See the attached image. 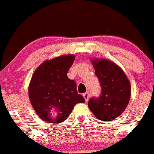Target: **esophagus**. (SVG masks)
Instances as JSON below:
<instances>
[{"mask_svg": "<svg viewBox=\"0 0 154 154\" xmlns=\"http://www.w3.org/2000/svg\"><path fill=\"white\" fill-rule=\"evenodd\" d=\"M83 97H84V98H85V100H86V101L88 102V99H89V93H88V91H87V92L84 93V94H83Z\"/></svg>", "mask_w": 154, "mask_h": 154, "instance_id": "obj_1", "label": "esophagus"}]
</instances>
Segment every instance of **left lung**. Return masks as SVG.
<instances>
[{
	"label": "left lung",
	"mask_w": 154,
	"mask_h": 154,
	"mask_svg": "<svg viewBox=\"0 0 154 154\" xmlns=\"http://www.w3.org/2000/svg\"><path fill=\"white\" fill-rule=\"evenodd\" d=\"M95 74L101 86V94L91 98L88 103L96 118L110 122L122 114L128 105L131 86L123 70L106 59H92Z\"/></svg>",
	"instance_id": "left-lung-1"
}]
</instances>
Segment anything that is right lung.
Wrapping results in <instances>:
<instances>
[{"mask_svg":"<svg viewBox=\"0 0 154 154\" xmlns=\"http://www.w3.org/2000/svg\"><path fill=\"white\" fill-rule=\"evenodd\" d=\"M74 59V55L68 54L46 60L32 74L28 88L29 99L44 122H65L77 103L85 102L84 97L77 93L75 81L67 77Z\"/></svg>","mask_w":154,"mask_h":154,"instance_id":"obj_1","label":"right lung"}]
</instances>
